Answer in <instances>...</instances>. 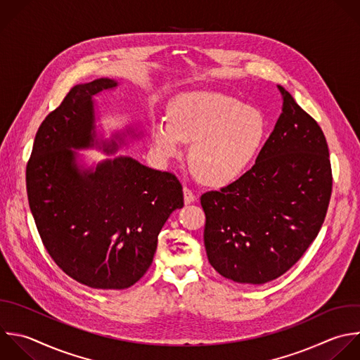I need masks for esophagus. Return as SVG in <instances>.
Returning <instances> with one entry per match:
<instances>
[{
  "label": "esophagus",
  "mask_w": 360,
  "mask_h": 360,
  "mask_svg": "<svg viewBox=\"0 0 360 360\" xmlns=\"http://www.w3.org/2000/svg\"><path fill=\"white\" fill-rule=\"evenodd\" d=\"M183 193H184V202H186V204H191V202L195 200V194L193 193V190H191V188L184 187Z\"/></svg>",
  "instance_id": "1"
}]
</instances>
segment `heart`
I'll list each match as a JSON object with an SVG mask.
<instances>
[{"mask_svg":"<svg viewBox=\"0 0 360 360\" xmlns=\"http://www.w3.org/2000/svg\"><path fill=\"white\" fill-rule=\"evenodd\" d=\"M267 136L264 114L217 91H190L169 105V122L153 128V143L165 158H177L191 142L188 165L205 184L224 186L253 162Z\"/></svg>","mask_w":360,"mask_h":360,"instance_id":"obj_1","label":"heart"}]
</instances>
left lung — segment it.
Returning <instances> with one entry per match:
<instances>
[{"instance_id": "8db88e82", "label": "left lung", "mask_w": 360, "mask_h": 360, "mask_svg": "<svg viewBox=\"0 0 360 360\" xmlns=\"http://www.w3.org/2000/svg\"><path fill=\"white\" fill-rule=\"evenodd\" d=\"M283 112L256 163L200 197L211 266L236 283L263 284L291 269L316 238L330 200L325 135L278 86Z\"/></svg>"}]
</instances>
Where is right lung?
Listing matches in <instances>:
<instances>
[{
  "label": "right lung",
  "mask_w": 360,
  "mask_h": 360,
  "mask_svg": "<svg viewBox=\"0 0 360 360\" xmlns=\"http://www.w3.org/2000/svg\"><path fill=\"white\" fill-rule=\"evenodd\" d=\"M115 86L110 79L75 86L41 124L27 165L30 208L44 246L69 277L101 290H124L143 277L162 226L184 205L173 173L131 158L79 170L72 148L94 142L91 97Z\"/></svg>",
  "instance_id": "obj_1"
}]
</instances>
